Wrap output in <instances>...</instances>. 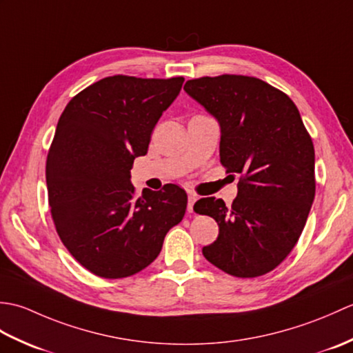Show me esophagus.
<instances>
[{
    "label": "esophagus",
    "instance_id": "esophagus-1",
    "mask_svg": "<svg viewBox=\"0 0 353 353\" xmlns=\"http://www.w3.org/2000/svg\"><path fill=\"white\" fill-rule=\"evenodd\" d=\"M197 196L194 192H188V212H192V206L196 203Z\"/></svg>",
    "mask_w": 353,
    "mask_h": 353
}]
</instances>
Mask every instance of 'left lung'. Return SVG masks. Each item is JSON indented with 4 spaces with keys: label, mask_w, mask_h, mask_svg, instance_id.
I'll use <instances>...</instances> for the list:
<instances>
[{
    "label": "left lung",
    "mask_w": 353,
    "mask_h": 353,
    "mask_svg": "<svg viewBox=\"0 0 353 353\" xmlns=\"http://www.w3.org/2000/svg\"><path fill=\"white\" fill-rule=\"evenodd\" d=\"M183 89L220 123V162L241 176L232 206L215 197L194 205L220 229L203 256L235 277L272 272L294 249L316 196V154L299 109L256 77H200Z\"/></svg>",
    "instance_id": "obj_1"
}]
</instances>
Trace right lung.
<instances>
[{"label":"right lung","instance_id":"obj_1","mask_svg":"<svg viewBox=\"0 0 353 353\" xmlns=\"http://www.w3.org/2000/svg\"><path fill=\"white\" fill-rule=\"evenodd\" d=\"M183 77L112 76L72 97L47 157V188L59 238L80 265L104 279L139 273L182 221L188 197L177 185L134 196L130 170L176 100Z\"/></svg>","mask_w":353,"mask_h":353}]
</instances>
